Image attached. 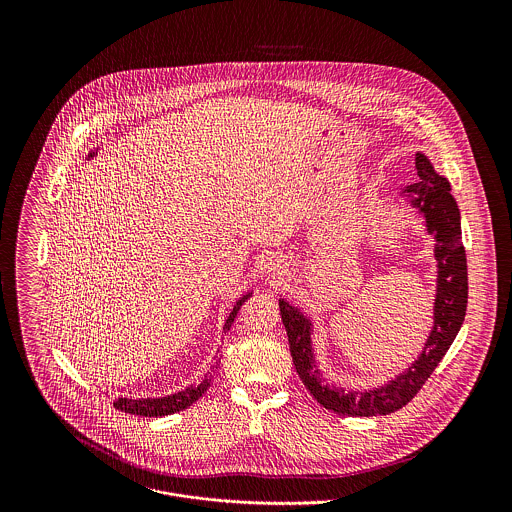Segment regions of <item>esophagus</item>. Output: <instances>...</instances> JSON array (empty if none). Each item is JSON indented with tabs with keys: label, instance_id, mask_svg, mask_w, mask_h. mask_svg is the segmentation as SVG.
Returning <instances> with one entry per match:
<instances>
[{
	"label": "esophagus",
	"instance_id": "1",
	"mask_svg": "<svg viewBox=\"0 0 512 512\" xmlns=\"http://www.w3.org/2000/svg\"><path fill=\"white\" fill-rule=\"evenodd\" d=\"M280 268H282V266H280V262H276V260L268 264V272H272V274H276V276L280 274Z\"/></svg>",
	"mask_w": 512,
	"mask_h": 512
}]
</instances>
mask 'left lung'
Here are the masks:
<instances>
[{"instance_id":"1","label":"left lung","mask_w":512,"mask_h":512,"mask_svg":"<svg viewBox=\"0 0 512 512\" xmlns=\"http://www.w3.org/2000/svg\"><path fill=\"white\" fill-rule=\"evenodd\" d=\"M418 181L402 193L410 195L412 207L426 220V228L436 238L434 256L438 260V286L434 303V329L424 345L422 355L404 372L384 386L372 390H353L323 384L311 347V321L288 301L280 299V313L288 331L293 365L313 394L327 410L343 416H386L406 406L432 376L457 337L467 309V258L461 242V217L451 195L449 181L436 173L424 153H416Z\"/></svg>"}]
</instances>
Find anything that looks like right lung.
I'll list each match as a JSON object with an SVG mask.
<instances>
[{"label": "right lung", "mask_w": 512, "mask_h": 512, "mask_svg": "<svg viewBox=\"0 0 512 512\" xmlns=\"http://www.w3.org/2000/svg\"><path fill=\"white\" fill-rule=\"evenodd\" d=\"M92 155H94V153L90 151L88 157H92ZM248 297H250V293L242 295V297L236 301V305L232 307V311H230V315H228V319H226V323H224V327H222L224 335H226V331L230 329V325H232V321H234V317H236L240 305H242ZM219 363L213 365L211 372L205 376L203 382H199V384H195V386H189V388H185V390H181V392H177V394L163 396V398H136V400H134V398H118V400H114V408L120 410V412H126V414L146 416V418H157V416H167V414L181 412V410L189 408L191 404H195V402L209 390V386H211V382H213V378H215V372L219 370Z\"/></svg>", "instance_id": "right-lung-1"}]
</instances>
